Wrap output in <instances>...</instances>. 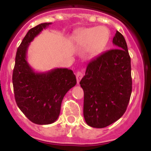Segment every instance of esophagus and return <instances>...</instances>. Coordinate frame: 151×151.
Wrapping results in <instances>:
<instances>
[{
	"label": "esophagus",
	"instance_id": "obj_1",
	"mask_svg": "<svg viewBox=\"0 0 151 151\" xmlns=\"http://www.w3.org/2000/svg\"><path fill=\"white\" fill-rule=\"evenodd\" d=\"M83 77V73L81 72V71H78V72L76 74V77H77V83H80V80L82 79Z\"/></svg>",
	"mask_w": 151,
	"mask_h": 151
}]
</instances>
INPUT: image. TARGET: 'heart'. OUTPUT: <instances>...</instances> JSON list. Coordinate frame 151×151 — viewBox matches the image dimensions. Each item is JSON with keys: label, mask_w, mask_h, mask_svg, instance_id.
Wrapping results in <instances>:
<instances>
[{"label": "heart", "mask_w": 151, "mask_h": 151, "mask_svg": "<svg viewBox=\"0 0 151 151\" xmlns=\"http://www.w3.org/2000/svg\"><path fill=\"white\" fill-rule=\"evenodd\" d=\"M109 37V31L105 27L84 28L77 32L74 41L77 46H86V51L91 56H96L103 51Z\"/></svg>", "instance_id": "1"}]
</instances>
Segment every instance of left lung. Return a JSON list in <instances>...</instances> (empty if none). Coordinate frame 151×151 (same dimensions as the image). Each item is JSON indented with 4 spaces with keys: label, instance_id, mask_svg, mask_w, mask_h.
<instances>
[{
    "label": "left lung",
    "instance_id": "1",
    "mask_svg": "<svg viewBox=\"0 0 151 151\" xmlns=\"http://www.w3.org/2000/svg\"><path fill=\"white\" fill-rule=\"evenodd\" d=\"M115 49L89 62L80 80L84 91L83 115L88 126L104 128L126 111L132 92L130 56L124 37L116 31Z\"/></svg>",
    "mask_w": 151,
    "mask_h": 151
}]
</instances>
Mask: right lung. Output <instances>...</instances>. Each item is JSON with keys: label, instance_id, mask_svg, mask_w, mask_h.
Returning <instances> with one entry per match:
<instances>
[{"label": "right lung", "instance_id": "add662e5", "mask_svg": "<svg viewBox=\"0 0 151 151\" xmlns=\"http://www.w3.org/2000/svg\"><path fill=\"white\" fill-rule=\"evenodd\" d=\"M52 23L31 28L18 47L12 73L15 102L25 116L36 124H50L58 118L63 98L77 83L73 71L55 68L35 72L27 60L28 47L36 36Z\"/></svg>", "mask_w": 151, "mask_h": 151}]
</instances>
